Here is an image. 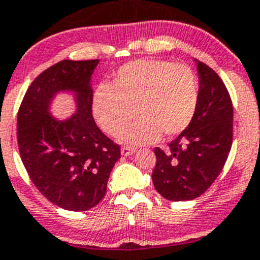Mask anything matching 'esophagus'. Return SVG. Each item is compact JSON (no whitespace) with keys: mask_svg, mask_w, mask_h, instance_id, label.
<instances>
[{"mask_svg":"<svg viewBox=\"0 0 260 260\" xmlns=\"http://www.w3.org/2000/svg\"><path fill=\"white\" fill-rule=\"evenodd\" d=\"M135 151H136L135 149H132V147H127V146L122 147V150H120V152H122L123 156H129V155L135 154Z\"/></svg>","mask_w":260,"mask_h":260,"instance_id":"esophagus-1","label":"esophagus"}]
</instances>
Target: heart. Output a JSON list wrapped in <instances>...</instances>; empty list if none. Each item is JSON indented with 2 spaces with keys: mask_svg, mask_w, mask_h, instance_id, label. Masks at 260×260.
<instances>
[{
  "mask_svg": "<svg viewBox=\"0 0 260 260\" xmlns=\"http://www.w3.org/2000/svg\"><path fill=\"white\" fill-rule=\"evenodd\" d=\"M200 86L186 65L167 60L141 59L123 65L110 86L100 84L92 94V114L99 127L116 136L132 120H138L120 135L132 146L155 142L163 133L177 136L192 122L199 108Z\"/></svg>",
  "mask_w": 260,
  "mask_h": 260,
  "instance_id": "obj_1",
  "label": "heart"
}]
</instances>
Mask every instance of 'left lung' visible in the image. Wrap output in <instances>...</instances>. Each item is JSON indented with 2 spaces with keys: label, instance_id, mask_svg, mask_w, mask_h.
Returning a JSON list of instances; mask_svg holds the SVG:
<instances>
[{
  "label": "left lung",
  "instance_id": "1",
  "mask_svg": "<svg viewBox=\"0 0 260 260\" xmlns=\"http://www.w3.org/2000/svg\"><path fill=\"white\" fill-rule=\"evenodd\" d=\"M200 86L199 108L191 124L169 144L155 147L152 182L171 201L192 200L217 179L229 157L234 136V108L219 75L196 60Z\"/></svg>",
  "mask_w": 260,
  "mask_h": 260
}]
</instances>
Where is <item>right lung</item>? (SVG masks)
<instances>
[{"label":"right lung","instance_id":"obj_1","mask_svg":"<svg viewBox=\"0 0 260 260\" xmlns=\"http://www.w3.org/2000/svg\"><path fill=\"white\" fill-rule=\"evenodd\" d=\"M99 60H62L41 73L18 111V145L31 182L47 200L72 212L96 207L106 193L120 146L92 116L91 77ZM60 90L76 94L77 111L65 121L49 114Z\"/></svg>","mask_w":260,"mask_h":260}]
</instances>
